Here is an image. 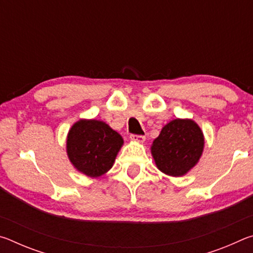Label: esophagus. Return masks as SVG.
<instances>
[{"mask_svg":"<svg viewBox=\"0 0 253 253\" xmlns=\"http://www.w3.org/2000/svg\"><path fill=\"white\" fill-rule=\"evenodd\" d=\"M129 138L132 140V142L143 144L145 142V139H146V137L142 135H130Z\"/></svg>","mask_w":253,"mask_h":253,"instance_id":"34e87169","label":"esophagus"}]
</instances>
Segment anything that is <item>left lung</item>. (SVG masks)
I'll list each match as a JSON object with an SVG mask.
<instances>
[{
  "label": "left lung",
  "mask_w": 253,
  "mask_h": 253,
  "mask_svg": "<svg viewBox=\"0 0 253 253\" xmlns=\"http://www.w3.org/2000/svg\"><path fill=\"white\" fill-rule=\"evenodd\" d=\"M204 149V135L192 119H173L154 139L151 152L157 169L179 177L198 164Z\"/></svg>",
  "instance_id": "8db88e82"
}]
</instances>
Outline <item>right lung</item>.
Instances as JSON below:
<instances>
[{
	"instance_id": "obj_1",
	"label": "right lung",
	"mask_w": 253,
	"mask_h": 253,
	"mask_svg": "<svg viewBox=\"0 0 253 253\" xmlns=\"http://www.w3.org/2000/svg\"><path fill=\"white\" fill-rule=\"evenodd\" d=\"M124 144L123 137L97 119H80L67 136V155L78 172L99 177L113 168Z\"/></svg>"
}]
</instances>
